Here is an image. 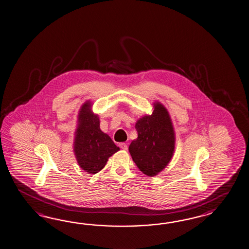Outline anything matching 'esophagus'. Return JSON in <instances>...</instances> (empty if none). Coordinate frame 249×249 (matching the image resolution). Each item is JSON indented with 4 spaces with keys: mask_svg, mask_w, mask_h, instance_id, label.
I'll list each match as a JSON object with an SVG mask.
<instances>
[{
    "mask_svg": "<svg viewBox=\"0 0 249 249\" xmlns=\"http://www.w3.org/2000/svg\"><path fill=\"white\" fill-rule=\"evenodd\" d=\"M120 148H121V149H123V150H127L128 149V145L126 144V143H120Z\"/></svg>",
    "mask_w": 249,
    "mask_h": 249,
    "instance_id": "obj_1",
    "label": "esophagus"
}]
</instances>
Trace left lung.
<instances>
[{"instance_id":"8db88e82","label":"left lung","mask_w":249,"mask_h":249,"mask_svg":"<svg viewBox=\"0 0 249 249\" xmlns=\"http://www.w3.org/2000/svg\"><path fill=\"white\" fill-rule=\"evenodd\" d=\"M151 115L137 121L138 138L128 150L137 167L145 175H158L167 167L175 150V131L167 108L154 102Z\"/></svg>"}]
</instances>
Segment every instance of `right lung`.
<instances>
[{
	"label": "right lung",
	"instance_id": "right-lung-1",
	"mask_svg": "<svg viewBox=\"0 0 249 249\" xmlns=\"http://www.w3.org/2000/svg\"><path fill=\"white\" fill-rule=\"evenodd\" d=\"M73 150L78 164L89 174L101 171L108 158L120 150L110 137L101 131L100 119L91 111L89 101L81 106L78 115Z\"/></svg>",
	"mask_w": 249,
	"mask_h": 249
}]
</instances>
